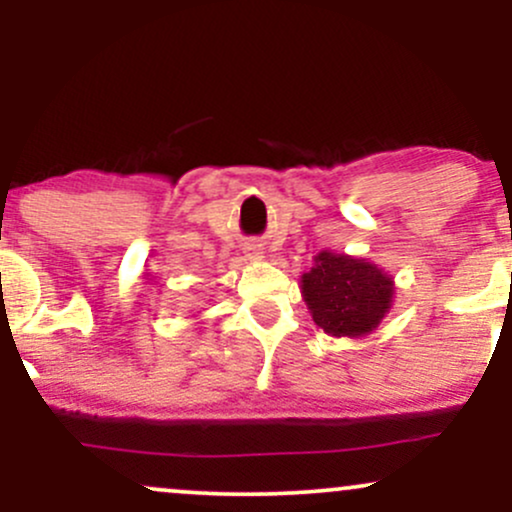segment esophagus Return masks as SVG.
Returning <instances> with one entry per match:
<instances>
[{
	"mask_svg": "<svg viewBox=\"0 0 512 512\" xmlns=\"http://www.w3.org/2000/svg\"><path fill=\"white\" fill-rule=\"evenodd\" d=\"M245 255H248L250 260H262L264 248L260 243H248V245H245Z\"/></svg>",
	"mask_w": 512,
	"mask_h": 512,
	"instance_id": "esophagus-1",
	"label": "esophagus"
}]
</instances>
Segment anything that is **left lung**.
Masks as SVG:
<instances>
[{
  "mask_svg": "<svg viewBox=\"0 0 512 512\" xmlns=\"http://www.w3.org/2000/svg\"><path fill=\"white\" fill-rule=\"evenodd\" d=\"M301 293L317 327L330 337H366L390 313L395 279L378 264L322 250L301 276Z\"/></svg>",
  "mask_w": 512,
  "mask_h": 512,
  "instance_id": "8db88e82",
  "label": "left lung"
}]
</instances>
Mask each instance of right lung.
Here are the masks:
<instances>
[{"mask_svg": "<svg viewBox=\"0 0 512 512\" xmlns=\"http://www.w3.org/2000/svg\"><path fill=\"white\" fill-rule=\"evenodd\" d=\"M192 317H197V315H192Z\"/></svg>", "mask_w": 512, "mask_h": 512, "instance_id": "obj_1", "label": "right lung"}]
</instances>
